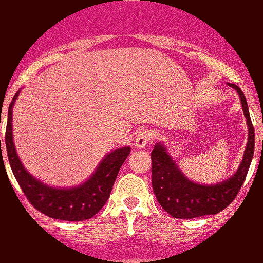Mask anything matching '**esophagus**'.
Here are the masks:
<instances>
[{
	"mask_svg": "<svg viewBox=\"0 0 263 263\" xmlns=\"http://www.w3.org/2000/svg\"><path fill=\"white\" fill-rule=\"evenodd\" d=\"M153 137H155V136H153V132L151 131V129H147V128L141 129V131L137 132V135H136V138H135L136 147H137V148H143V147L147 146L149 142H152Z\"/></svg>",
	"mask_w": 263,
	"mask_h": 263,
	"instance_id": "34e87169",
	"label": "esophagus"
}]
</instances>
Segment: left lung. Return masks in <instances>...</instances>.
<instances>
[{
    "mask_svg": "<svg viewBox=\"0 0 263 263\" xmlns=\"http://www.w3.org/2000/svg\"><path fill=\"white\" fill-rule=\"evenodd\" d=\"M229 86L234 87L240 95L243 115L249 126V141L240 168L230 179L215 185L193 183L178 170L163 144L157 143L151 153L153 192L161 206L173 218L194 219L203 215H215L232 203L245 182L255 151V129L243 92L235 84H229Z\"/></svg>",
    "mask_w": 263,
    "mask_h": 263,
    "instance_id": "1",
    "label": "left lung"
}]
</instances>
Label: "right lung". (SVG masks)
<instances>
[{"label": "right lung", "instance_id": "right-lung-1", "mask_svg": "<svg viewBox=\"0 0 263 263\" xmlns=\"http://www.w3.org/2000/svg\"><path fill=\"white\" fill-rule=\"evenodd\" d=\"M18 92L8 107L6 126V149L11 170L26 198L38 211L52 219L65 221H83L98 214L111 194L120 168L131 152L129 147L116 149L102 159L92 177L79 186L70 189L50 188L32 177L18 158L12 136V107ZM1 152V140H0ZM2 156V153H1Z\"/></svg>", "mask_w": 263, "mask_h": 263}]
</instances>
